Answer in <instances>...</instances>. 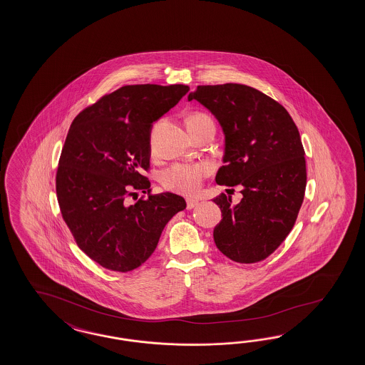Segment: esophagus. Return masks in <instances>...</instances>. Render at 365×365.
<instances>
[{"label": "esophagus", "instance_id": "34e87169", "mask_svg": "<svg viewBox=\"0 0 365 365\" xmlns=\"http://www.w3.org/2000/svg\"><path fill=\"white\" fill-rule=\"evenodd\" d=\"M197 203H199V200H197V199H192V197H188V199H187V208H188V210H192L194 207H196V205H197Z\"/></svg>", "mask_w": 365, "mask_h": 365}]
</instances>
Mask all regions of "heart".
Instances as JSON below:
<instances>
[{
    "instance_id": "heart-1",
    "label": "heart",
    "mask_w": 365,
    "mask_h": 365,
    "mask_svg": "<svg viewBox=\"0 0 365 365\" xmlns=\"http://www.w3.org/2000/svg\"><path fill=\"white\" fill-rule=\"evenodd\" d=\"M205 118L211 117L202 112H195L187 118V123L200 121ZM210 173L211 166L208 163H175L162 173L160 182L170 191L183 195H195Z\"/></svg>"
}]
</instances>
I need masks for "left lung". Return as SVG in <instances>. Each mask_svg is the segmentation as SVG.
Masks as SVG:
<instances>
[{"instance_id": "left-lung-1", "label": "left lung", "mask_w": 365, "mask_h": 365, "mask_svg": "<svg viewBox=\"0 0 365 365\" xmlns=\"http://www.w3.org/2000/svg\"><path fill=\"white\" fill-rule=\"evenodd\" d=\"M197 100L220 123L225 163L216 183L242 186L240 203L214 199L222 222L214 240L224 256L240 264L269 257L293 230L306 190V160L293 118L276 100L244 84L197 86Z\"/></svg>"}]
</instances>
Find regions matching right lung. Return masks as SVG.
Masks as SVG:
<instances>
[{
	"instance_id": "add662e5",
	"label": "right lung",
	"mask_w": 365,
	"mask_h": 365,
	"mask_svg": "<svg viewBox=\"0 0 365 365\" xmlns=\"http://www.w3.org/2000/svg\"><path fill=\"white\" fill-rule=\"evenodd\" d=\"M188 86L134 84L104 95L72 121L56 171L63 220L78 247L98 265L126 273L157 248L182 196L151 194L153 123L178 104ZM133 205L127 199H136Z\"/></svg>"
}]
</instances>
